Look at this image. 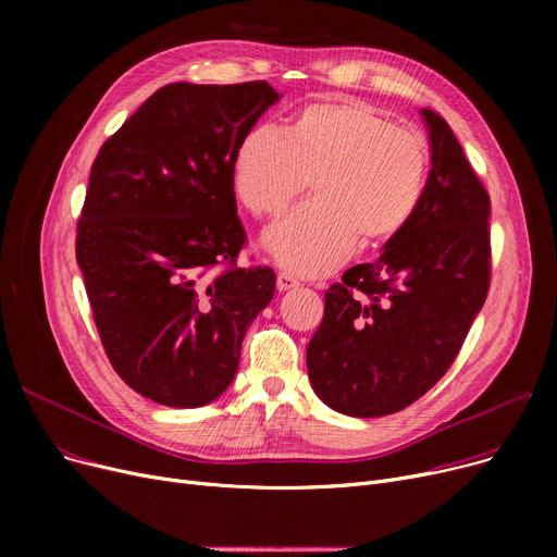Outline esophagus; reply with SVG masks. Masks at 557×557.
Wrapping results in <instances>:
<instances>
[{
  "instance_id": "esophagus-1",
  "label": "esophagus",
  "mask_w": 557,
  "mask_h": 557,
  "mask_svg": "<svg viewBox=\"0 0 557 557\" xmlns=\"http://www.w3.org/2000/svg\"><path fill=\"white\" fill-rule=\"evenodd\" d=\"M296 286H300V282L294 275H288V273L277 275V290H288V288H296Z\"/></svg>"
}]
</instances>
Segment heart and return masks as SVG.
Segmentation results:
<instances>
[{"label":"heart","instance_id":"b5f03b06","mask_svg":"<svg viewBox=\"0 0 557 557\" xmlns=\"http://www.w3.org/2000/svg\"><path fill=\"white\" fill-rule=\"evenodd\" d=\"M424 178V139L361 101L309 103L284 133L257 126L234 158V187L257 219L277 221L311 181L313 202L267 237L273 257L298 275L336 269L357 239H393L411 221Z\"/></svg>","mask_w":557,"mask_h":557}]
</instances>
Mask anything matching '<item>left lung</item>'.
Returning <instances> with one entry per match:
<instances>
[{"mask_svg": "<svg viewBox=\"0 0 557 557\" xmlns=\"http://www.w3.org/2000/svg\"><path fill=\"white\" fill-rule=\"evenodd\" d=\"M431 171L418 208L372 263L325 290L307 347L315 395L352 418L401 411L460 352L490 288V196L441 114L424 108Z\"/></svg>", "mask_w": 557, "mask_h": 557, "instance_id": "left-lung-1", "label": "left lung"}]
</instances>
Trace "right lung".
Listing matches in <instances>:
<instances>
[{
    "label": "right lung",
    "instance_id": "obj_1",
    "mask_svg": "<svg viewBox=\"0 0 557 557\" xmlns=\"http://www.w3.org/2000/svg\"><path fill=\"white\" fill-rule=\"evenodd\" d=\"M277 99L267 81L164 85L92 164L76 261L114 372L146 399L196 408L223 395L273 300V269L237 267L234 158Z\"/></svg>",
    "mask_w": 557,
    "mask_h": 557
}]
</instances>
